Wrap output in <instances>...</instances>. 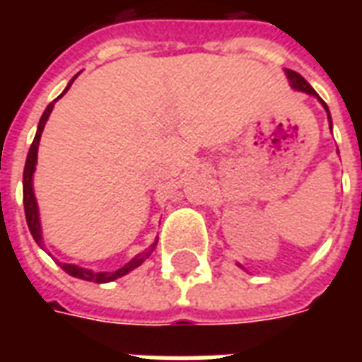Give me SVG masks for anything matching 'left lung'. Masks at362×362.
<instances>
[{"label": "left lung", "mask_w": 362, "mask_h": 362, "mask_svg": "<svg viewBox=\"0 0 362 362\" xmlns=\"http://www.w3.org/2000/svg\"><path fill=\"white\" fill-rule=\"evenodd\" d=\"M286 76H287V78H289V84H291L293 90H297V92H304V93H308V95H314V98H317V101H320V103L323 105V109H325L327 118H329V127H331V131H332V120H331V112H329V107H327L325 101H323V99H321L320 95H317V92H315L314 88L310 86L308 82L304 81L303 76L298 75V73H295V71L286 69ZM337 152H338V148H337ZM238 267H240V269H244V267H242L240 263H238ZM244 270H246V269H244Z\"/></svg>", "instance_id": "obj_1"}]
</instances>
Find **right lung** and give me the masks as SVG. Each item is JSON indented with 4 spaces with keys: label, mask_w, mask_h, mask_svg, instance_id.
Returning a JSON list of instances; mask_svg holds the SVG:
<instances>
[{
    "label": "right lung",
    "mask_w": 362,
    "mask_h": 362,
    "mask_svg": "<svg viewBox=\"0 0 362 362\" xmlns=\"http://www.w3.org/2000/svg\"><path fill=\"white\" fill-rule=\"evenodd\" d=\"M76 78V76H75ZM75 78H71V82L67 84V88L64 90V93L69 90V86L75 82ZM62 93V95H64ZM59 95V98H62ZM59 98H56L52 103L48 105L45 112H42L41 120H39V125H37V133H35V139L31 142L30 146V152H28V158H25V167H24V182H22V186H24V212H25V221H28V227H30V233L33 240L39 244V246L45 250V242H42V229H41V218H39V206H37V199H35V193H33V173H35V165H37V150H39V142H41V133L45 129V124H47L48 116L52 112L54 109V103L58 101ZM158 240H153V244H150L146 252L142 253H136L135 257L127 261L124 267L120 269L112 270V272H95V270H90V269H82L78 264H71V263H58L62 269L67 272L69 276L73 278H81V280H86V281H95V284H109V281H115L122 276H125L127 272L131 270H135L136 267H141L148 257H150V253L153 252V247H156ZM50 255V253H48Z\"/></svg>",
    "instance_id": "add662e5"
}]
</instances>
